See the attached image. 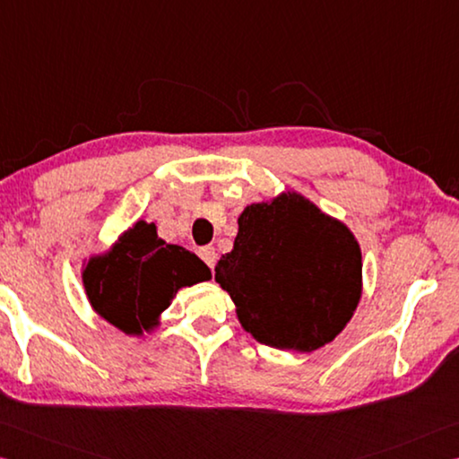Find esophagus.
Instances as JSON below:
<instances>
[{
  "label": "esophagus",
  "instance_id": "34e87169",
  "mask_svg": "<svg viewBox=\"0 0 459 459\" xmlns=\"http://www.w3.org/2000/svg\"><path fill=\"white\" fill-rule=\"evenodd\" d=\"M199 258L204 260L209 268L213 270V266H215V262H217V254H215V247L213 246H205V247H201L199 250Z\"/></svg>",
  "mask_w": 459,
  "mask_h": 459
}]
</instances>
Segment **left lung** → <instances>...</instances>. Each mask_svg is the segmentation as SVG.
I'll use <instances>...</instances> for the list:
<instances>
[{
    "label": "left lung",
    "instance_id": "left-lung-1",
    "mask_svg": "<svg viewBox=\"0 0 459 459\" xmlns=\"http://www.w3.org/2000/svg\"><path fill=\"white\" fill-rule=\"evenodd\" d=\"M215 282L246 333L272 349L312 352L351 323L363 294V255L352 231L300 193L247 205Z\"/></svg>",
    "mask_w": 459,
    "mask_h": 459
}]
</instances>
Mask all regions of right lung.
I'll return each instance as SVG.
<instances>
[{
  "label": "right lung",
  "mask_w": 459,
  "mask_h": 459,
  "mask_svg": "<svg viewBox=\"0 0 459 459\" xmlns=\"http://www.w3.org/2000/svg\"><path fill=\"white\" fill-rule=\"evenodd\" d=\"M212 280L195 254L167 244L155 223L136 220L107 252L82 264V286L92 310L128 336L160 326V315L185 286Z\"/></svg>",
  "instance_id": "1"
}]
</instances>
